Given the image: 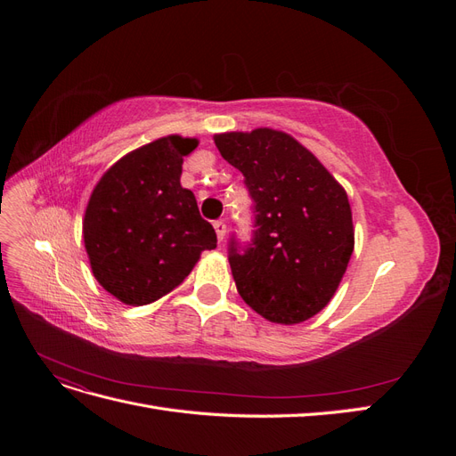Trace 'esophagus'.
<instances>
[{
	"instance_id": "esophagus-1",
	"label": "esophagus",
	"mask_w": 456,
	"mask_h": 456,
	"mask_svg": "<svg viewBox=\"0 0 456 456\" xmlns=\"http://www.w3.org/2000/svg\"><path fill=\"white\" fill-rule=\"evenodd\" d=\"M213 226H215V230H216L218 241H223L224 236H226V223H224V220H216V223H215Z\"/></svg>"
}]
</instances>
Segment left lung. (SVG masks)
<instances>
[{"label": "left lung", "mask_w": 456, "mask_h": 456, "mask_svg": "<svg viewBox=\"0 0 456 456\" xmlns=\"http://www.w3.org/2000/svg\"><path fill=\"white\" fill-rule=\"evenodd\" d=\"M215 144L253 200L251 243L232 238L228 245L238 293L268 322L310 320L337 293L354 251L346 191L283 131L223 133Z\"/></svg>", "instance_id": "1"}]
</instances>
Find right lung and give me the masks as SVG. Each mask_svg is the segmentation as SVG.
<instances>
[{"label":"right lung","instance_id":"1","mask_svg":"<svg viewBox=\"0 0 456 456\" xmlns=\"http://www.w3.org/2000/svg\"><path fill=\"white\" fill-rule=\"evenodd\" d=\"M196 146V139L163 136L116 161L93 190L86 251L96 281L123 305L171 293L200 255L216 247L194 194L181 186L184 156Z\"/></svg>","mask_w":456,"mask_h":456}]
</instances>
